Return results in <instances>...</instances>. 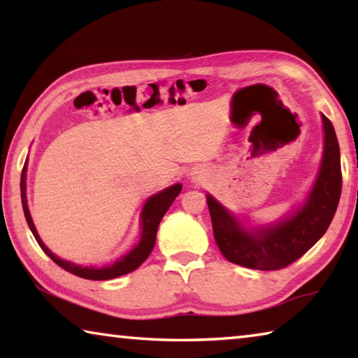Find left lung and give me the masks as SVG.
Returning <instances> with one entry per match:
<instances>
[{
    "label": "left lung",
    "mask_w": 358,
    "mask_h": 358,
    "mask_svg": "<svg viewBox=\"0 0 358 358\" xmlns=\"http://www.w3.org/2000/svg\"><path fill=\"white\" fill-rule=\"evenodd\" d=\"M324 121V156L306 203L276 226L246 232L213 197L207 196L216 245L229 262L254 270H281L300 259L327 232L338 208L343 175L331 121Z\"/></svg>",
    "instance_id": "left-lung-1"
}]
</instances>
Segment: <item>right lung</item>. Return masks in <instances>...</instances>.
I'll return each mask as SVG.
<instances>
[{"mask_svg": "<svg viewBox=\"0 0 358 358\" xmlns=\"http://www.w3.org/2000/svg\"><path fill=\"white\" fill-rule=\"evenodd\" d=\"M25 178H27V161H25V166H23L22 178H20V194H22L23 213H25L28 226H29V229H31L34 238L39 243V246L42 248V251H44L57 265L62 266V268H64L66 271H69V273L85 278V280H93V281L112 280V278L131 273V271H134L137 266H141L143 264V260L150 256V252L155 246L157 226H159L162 216L166 215V211L169 210V207H171L172 202L175 201V197H177L181 191V185L177 183L171 187H167V189H164V191L155 194L153 197H150L148 202L145 203L143 211H142V221H141L142 234H141V241H138V245L134 248V250L126 254V256L120 257L118 260H115L112 265L102 266V268H94V266H82V265H76L72 262H68V260L59 259L50 250H48L44 243H42L41 237L38 235V232H36L31 215H29V210H28Z\"/></svg>", "mask_w": 358, "mask_h": 358, "instance_id": "1", "label": "right lung"}]
</instances>
